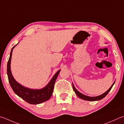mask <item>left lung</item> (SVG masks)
I'll use <instances>...</instances> for the list:
<instances>
[{
	"label": "left lung",
	"mask_w": 124,
	"mask_h": 124,
	"mask_svg": "<svg viewBox=\"0 0 124 124\" xmlns=\"http://www.w3.org/2000/svg\"><path fill=\"white\" fill-rule=\"evenodd\" d=\"M115 82H114V83L112 84V85H111V86L110 87V89H109L107 91H106L105 93H104L103 94H101V95L99 96H97V97H89V96H87L84 95V94H82L81 93H80L79 92L77 91V90L76 89V88H75L73 84H72V88H73V89H74V90L75 91V93H76V94H77V96H78V97H79L80 98L83 99V100L88 101H96L101 100V99H103V98L105 97L106 95H107L108 93H109V91L111 90V89H112V86L113 85V84H115Z\"/></svg>",
	"instance_id": "left-lung-1"
}]
</instances>
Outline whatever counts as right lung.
Instances as JSON below:
<instances>
[{
    "mask_svg": "<svg viewBox=\"0 0 124 124\" xmlns=\"http://www.w3.org/2000/svg\"><path fill=\"white\" fill-rule=\"evenodd\" d=\"M16 46H14L11 50L10 56L7 62V74L12 89L17 95L25 101L26 102L31 104H38L48 101L52 95L55 81L60 73V70H59L53 76L47 85L42 89H30L22 86L14 79L11 71L10 64L12 51Z\"/></svg>",
    "mask_w": 124,
    "mask_h": 124,
    "instance_id": "obj_1",
    "label": "right lung"
}]
</instances>
